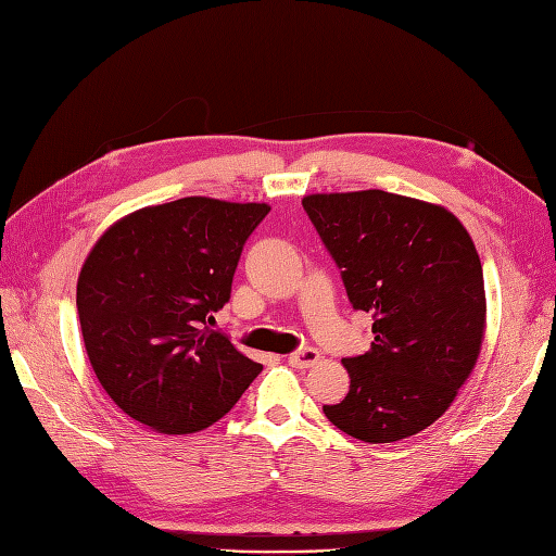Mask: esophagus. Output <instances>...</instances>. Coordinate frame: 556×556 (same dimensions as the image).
Returning <instances> with one entry per match:
<instances>
[{"label": "esophagus", "mask_w": 556, "mask_h": 556, "mask_svg": "<svg viewBox=\"0 0 556 556\" xmlns=\"http://www.w3.org/2000/svg\"><path fill=\"white\" fill-rule=\"evenodd\" d=\"M318 359H320L318 351H315V349H302L299 353H292L288 357V363L292 367H296V369H308V367H313L315 363H318Z\"/></svg>", "instance_id": "obj_1"}]
</instances>
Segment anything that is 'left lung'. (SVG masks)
<instances>
[{
	"label": "left lung",
	"mask_w": 556,
	"mask_h": 556,
	"mask_svg": "<svg viewBox=\"0 0 556 556\" xmlns=\"http://www.w3.org/2000/svg\"><path fill=\"white\" fill-rule=\"evenodd\" d=\"M302 205L353 308L374 318L371 349L341 359L349 395L323 412L355 440L412 438L448 409L482 351L486 294L472 238L446 207L381 189L311 193Z\"/></svg>",
	"instance_id": "8db88e82"
}]
</instances>
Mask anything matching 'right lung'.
<instances>
[{
  "instance_id": "1",
  "label": "right lung",
  "mask_w": 556,
  "mask_h": 556,
  "mask_svg": "<svg viewBox=\"0 0 556 556\" xmlns=\"http://www.w3.org/2000/svg\"><path fill=\"white\" fill-rule=\"evenodd\" d=\"M266 203L187 197L149 205L100 236L77 282L84 346L118 409L163 434L199 432L262 371L210 329L229 302Z\"/></svg>"
}]
</instances>
